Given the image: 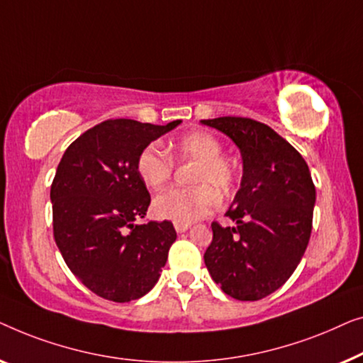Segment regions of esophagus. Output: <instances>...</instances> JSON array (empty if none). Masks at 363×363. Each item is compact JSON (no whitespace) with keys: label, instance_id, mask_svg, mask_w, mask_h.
<instances>
[{"label":"esophagus","instance_id":"obj_1","mask_svg":"<svg viewBox=\"0 0 363 363\" xmlns=\"http://www.w3.org/2000/svg\"><path fill=\"white\" fill-rule=\"evenodd\" d=\"M174 228H176L177 233H182V232H186V230H189V228H191V223L174 222Z\"/></svg>","mask_w":363,"mask_h":363}]
</instances>
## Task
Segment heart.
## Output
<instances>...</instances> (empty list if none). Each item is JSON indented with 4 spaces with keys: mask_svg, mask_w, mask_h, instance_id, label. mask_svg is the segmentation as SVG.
<instances>
[{
    "mask_svg": "<svg viewBox=\"0 0 363 363\" xmlns=\"http://www.w3.org/2000/svg\"><path fill=\"white\" fill-rule=\"evenodd\" d=\"M171 155L181 161L196 162L191 174L194 187L171 189L152 202L157 217L172 222L191 223L206 217L217 206V194H230L237 182V171L223 155L222 143L212 133L194 131L171 143ZM140 179L150 189L160 191L171 181L174 162L157 145H150L136 161Z\"/></svg>",
    "mask_w": 363,
    "mask_h": 363,
    "instance_id": "obj_1",
    "label": "heart"
}]
</instances>
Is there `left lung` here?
I'll return each mask as SVG.
<instances>
[{
	"label": "left lung",
	"mask_w": 363,
	"mask_h": 363,
	"mask_svg": "<svg viewBox=\"0 0 363 363\" xmlns=\"http://www.w3.org/2000/svg\"><path fill=\"white\" fill-rule=\"evenodd\" d=\"M227 135L243 161L240 189L227 217L212 223L203 262L213 281L238 301L267 298L288 281L313 230L315 187L303 156L288 141L252 118L201 120Z\"/></svg>",
	"instance_id": "obj_1"
}]
</instances>
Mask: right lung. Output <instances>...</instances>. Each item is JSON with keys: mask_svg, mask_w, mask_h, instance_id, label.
Listing matches in <instances>:
<instances>
[{"mask_svg": "<svg viewBox=\"0 0 363 363\" xmlns=\"http://www.w3.org/2000/svg\"><path fill=\"white\" fill-rule=\"evenodd\" d=\"M136 120H106L80 135L50 186L55 243L82 284L100 298L128 303L150 293L176 242L169 220L145 218L151 196L136 161L151 141L174 130Z\"/></svg>", "mask_w": 363, "mask_h": 363, "instance_id": "add662e5", "label": "right lung"}]
</instances>
